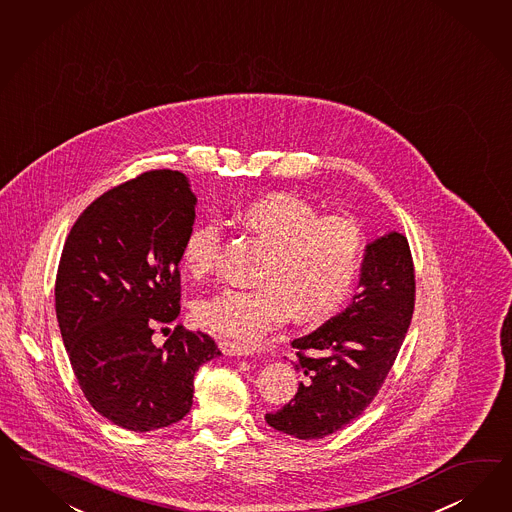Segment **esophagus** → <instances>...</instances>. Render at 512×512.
Returning <instances> with one entry per match:
<instances>
[{
	"label": "esophagus",
	"mask_w": 512,
	"mask_h": 512,
	"mask_svg": "<svg viewBox=\"0 0 512 512\" xmlns=\"http://www.w3.org/2000/svg\"><path fill=\"white\" fill-rule=\"evenodd\" d=\"M219 348L224 355H230V357H247V355L254 353L249 346L237 344V342H230V340H220Z\"/></svg>",
	"instance_id": "34e87169"
}]
</instances>
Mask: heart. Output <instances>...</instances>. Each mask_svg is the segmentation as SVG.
Masks as SVG:
<instances>
[{"instance_id": "heart-1", "label": "heart", "mask_w": 512, "mask_h": 512, "mask_svg": "<svg viewBox=\"0 0 512 512\" xmlns=\"http://www.w3.org/2000/svg\"><path fill=\"white\" fill-rule=\"evenodd\" d=\"M241 222L273 245L256 288H224L194 307L198 323L239 342H254L295 316L322 322L348 297L365 252L361 226L344 215H325L307 200L275 192L245 205ZM222 226L205 219L190 230L181 262L192 277L215 271Z\"/></svg>"}]
</instances>
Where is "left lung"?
I'll return each mask as SVG.
<instances>
[{"instance_id": "left-lung-1", "label": "left lung", "mask_w": 512, "mask_h": 512, "mask_svg": "<svg viewBox=\"0 0 512 512\" xmlns=\"http://www.w3.org/2000/svg\"><path fill=\"white\" fill-rule=\"evenodd\" d=\"M415 271L408 239L398 232L366 245L359 292L310 335L295 338L299 389L265 421L299 439H320L357 419L378 395L408 333Z\"/></svg>"}]
</instances>
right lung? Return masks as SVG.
I'll return each instance as SVG.
<instances>
[{
  "instance_id": "right-lung-1",
  "label": "right lung",
  "mask_w": 512,
  "mask_h": 512,
  "mask_svg": "<svg viewBox=\"0 0 512 512\" xmlns=\"http://www.w3.org/2000/svg\"><path fill=\"white\" fill-rule=\"evenodd\" d=\"M196 196L176 170H153L104 192L71 228L56 277V314L74 376L95 411L132 432L181 421L194 374L215 340L177 325L181 250Z\"/></svg>"
}]
</instances>
